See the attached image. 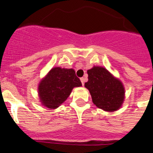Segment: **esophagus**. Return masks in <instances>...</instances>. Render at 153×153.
Wrapping results in <instances>:
<instances>
[{"instance_id": "esophagus-1", "label": "esophagus", "mask_w": 153, "mask_h": 153, "mask_svg": "<svg viewBox=\"0 0 153 153\" xmlns=\"http://www.w3.org/2000/svg\"><path fill=\"white\" fill-rule=\"evenodd\" d=\"M80 80H81L82 84V85H84V84H85V79L84 77H82V78L80 79Z\"/></svg>"}]
</instances>
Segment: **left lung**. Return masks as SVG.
<instances>
[{"label":"left lung","mask_w":153,"mask_h":153,"mask_svg":"<svg viewBox=\"0 0 153 153\" xmlns=\"http://www.w3.org/2000/svg\"><path fill=\"white\" fill-rule=\"evenodd\" d=\"M87 72L88 81L85 87L89 91L94 105L107 112L121 108L125 98L123 83L101 66H94Z\"/></svg>","instance_id":"1"}]
</instances>
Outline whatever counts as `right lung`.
I'll list each match as a JSON object with an SVG mask.
<instances>
[{"label":"right lung","mask_w":153,"mask_h":153,"mask_svg":"<svg viewBox=\"0 0 153 153\" xmlns=\"http://www.w3.org/2000/svg\"><path fill=\"white\" fill-rule=\"evenodd\" d=\"M80 86L82 82L74 69L53 68L39 83V99L45 108L56 109L67 100L74 88Z\"/></svg>","instance_id":"obj_1"}]
</instances>
